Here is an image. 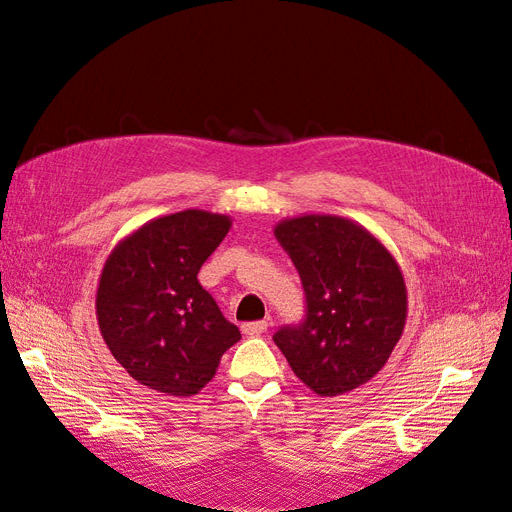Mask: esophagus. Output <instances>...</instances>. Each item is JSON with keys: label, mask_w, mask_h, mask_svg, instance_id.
<instances>
[{"label": "esophagus", "mask_w": 512, "mask_h": 512, "mask_svg": "<svg viewBox=\"0 0 512 512\" xmlns=\"http://www.w3.org/2000/svg\"><path fill=\"white\" fill-rule=\"evenodd\" d=\"M268 331V322L266 320H257V322H246V324H242V333L244 335H261V333H266Z\"/></svg>", "instance_id": "esophagus-1"}]
</instances>
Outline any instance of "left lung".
<instances>
[{"label": "left lung", "instance_id": "1", "mask_svg": "<svg viewBox=\"0 0 512 512\" xmlns=\"http://www.w3.org/2000/svg\"><path fill=\"white\" fill-rule=\"evenodd\" d=\"M305 292V318L274 333L294 374L322 398L372 381L406 320V287L387 248L337 216H300L274 229Z\"/></svg>", "mask_w": 512, "mask_h": 512}]
</instances>
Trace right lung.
Instances as JSON below:
<instances>
[{
	"label": "right lung",
	"mask_w": 512,
	"mask_h": 512,
	"mask_svg": "<svg viewBox=\"0 0 512 512\" xmlns=\"http://www.w3.org/2000/svg\"><path fill=\"white\" fill-rule=\"evenodd\" d=\"M231 220L186 209L131 233L108 257L97 290L103 339L127 374L186 398L212 381L240 329L196 279Z\"/></svg>",
	"instance_id": "add662e5"
}]
</instances>
